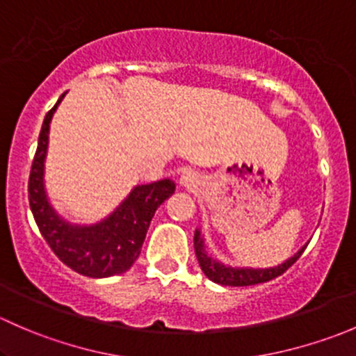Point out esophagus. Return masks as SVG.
<instances>
[{
  "instance_id": "34e87169",
  "label": "esophagus",
  "mask_w": 356,
  "mask_h": 356,
  "mask_svg": "<svg viewBox=\"0 0 356 356\" xmlns=\"http://www.w3.org/2000/svg\"><path fill=\"white\" fill-rule=\"evenodd\" d=\"M181 182L184 186H196V184H198V175H196L193 170H188V172H184V174H182Z\"/></svg>"
}]
</instances>
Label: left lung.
Listing matches in <instances>:
<instances>
[{
    "label": "left lung",
    "mask_w": 356,
    "mask_h": 356,
    "mask_svg": "<svg viewBox=\"0 0 356 356\" xmlns=\"http://www.w3.org/2000/svg\"><path fill=\"white\" fill-rule=\"evenodd\" d=\"M195 251L196 258H198V264L203 270V274L207 275L210 281L217 282L222 286H253L260 284V282H268L272 279L279 277V275L284 274L286 270L301 257V253L305 251V248H301L293 258H289L288 261H284L282 265L274 268H232L225 267V265L218 264L213 258H210L204 251L203 239L200 238V232L196 231L195 234Z\"/></svg>",
    "instance_id": "left-lung-1"
}]
</instances>
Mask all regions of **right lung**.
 <instances>
[{
  "label": "right lung",
  "instance_id": "right-lung-1",
  "mask_svg": "<svg viewBox=\"0 0 356 356\" xmlns=\"http://www.w3.org/2000/svg\"><path fill=\"white\" fill-rule=\"evenodd\" d=\"M62 98L46 113L42 122L29 177V203L42 238L67 267L88 277H111L132 267L141 253L156 208L174 195L175 184L170 179H163L153 184L138 186L106 220L91 227H79L60 218L46 200L42 170L49 122Z\"/></svg>",
  "mask_w": 356,
  "mask_h": 356
}]
</instances>
